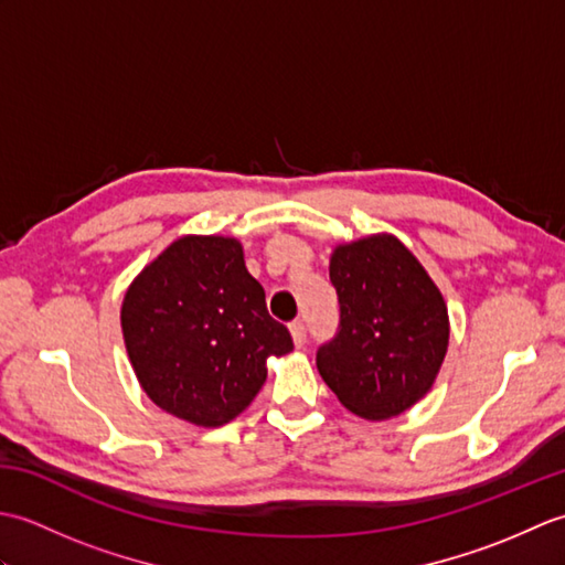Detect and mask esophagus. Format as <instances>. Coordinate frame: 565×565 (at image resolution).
Returning a JSON list of instances; mask_svg holds the SVG:
<instances>
[{"instance_id": "1", "label": "esophagus", "mask_w": 565, "mask_h": 565, "mask_svg": "<svg viewBox=\"0 0 565 565\" xmlns=\"http://www.w3.org/2000/svg\"><path fill=\"white\" fill-rule=\"evenodd\" d=\"M291 338H294L296 347H303L306 344V326H303V320H294L291 322Z\"/></svg>"}]
</instances>
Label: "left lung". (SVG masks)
Masks as SVG:
<instances>
[{
  "label": "left lung",
  "mask_w": 565,
  "mask_h": 565,
  "mask_svg": "<svg viewBox=\"0 0 565 565\" xmlns=\"http://www.w3.org/2000/svg\"><path fill=\"white\" fill-rule=\"evenodd\" d=\"M330 281L340 326L316 364L359 417L388 419L417 403L447 354L449 318L439 289L393 235L334 249Z\"/></svg>",
  "instance_id": "obj_1"
}]
</instances>
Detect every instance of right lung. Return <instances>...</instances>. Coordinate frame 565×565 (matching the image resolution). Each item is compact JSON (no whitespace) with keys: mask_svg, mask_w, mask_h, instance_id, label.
I'll return each mask as SVG.
<instances>
[{"mask_svg":"<svg viewBox=\"0 0 565 565\" xmlns=\"http://www.w3.org/2000/svg\"><path fill=\"white\" fill-rule=\"evenodd\" d=\"M121 326L150 401L203 427L243 413L267 381V359L294 350L233 237L172 243L130 284Z\"/></svg>","mask_w":565,"mask_h":565,"instance_id":"1","label":"right lung"}]
</instances>
